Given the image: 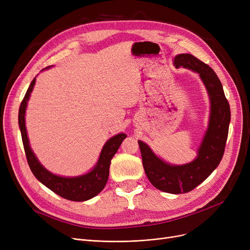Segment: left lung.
I'll list each match as a JSON object with an SVG mask.
<instances>
[{
    "label": "left lung",
    "mask_w": 250,
    "mask_h": 250,
    "mask_svg": "<svg viewBox=\"0 0 250 250\" xmlns=\"http://www.w3.org/2000/svg\"><path fill=\"white\" fill-rule=\"evenodd\" d=\"M176 68L183 67L198 73L207 88L211 102L208 129L196 158L183 165H171L157 157L150 147L138 141L143 166L152 185L169 193H186L206 180L217 168L224 155L231 118L230 105L218 76L212 68L189 54L174 58Z\"/></svg>",
    "instance_id": "left-lung-1"
}]
</instances>
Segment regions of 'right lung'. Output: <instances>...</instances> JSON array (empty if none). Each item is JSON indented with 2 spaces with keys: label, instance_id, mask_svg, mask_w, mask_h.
<instances>
[{
  "label": "right lung",
  "instance_id": "obj_1",
  "mask_svg": "<svg viewBox=\"0 0 250 250\" xmlns=\"http://www.w3.org/2000/svg\"><path fill=\"white\" fill-rule=\"evenodd\" d=\"M49 67L45 68L48 69ZM44 70V69H43ZM35 84V78L32 80L27 92L21 102L18 122L21 130V137L25 150L26 158L34 176L47 188L59 194L65 200L74 202H84L97 195L106 185L109 175V166L112 157L126 138L125 134H118L110 138L103 146L98 162L94 168L86 174L76 177H63L49 172L41 163L30 148L29 140L25 126V111L27 102Z\"/></svg>",
  "mask_w": 250,
  "mask_h": 250
}]
</instances>
